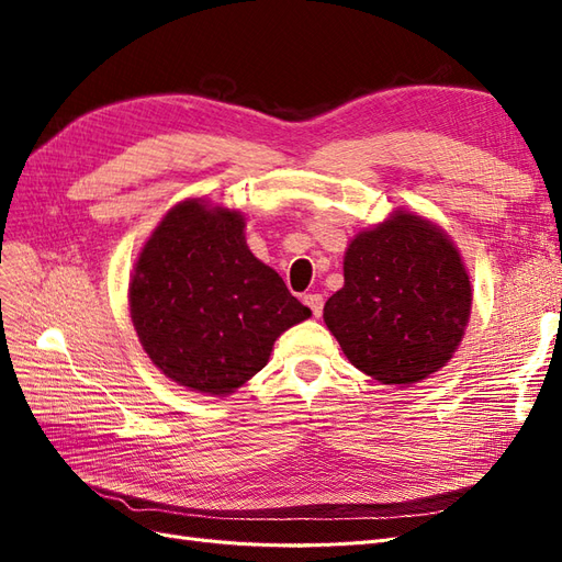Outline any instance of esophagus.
I'll return each instance as SVG.
<instances>
[{"mask_svg": "<svg viewBox=\"0 0 562 562\" xmlns=\"http://www.w3.org/2000/svg\"><path fill=\"white\" fill-rule=\"evenodd\" d=\"M304 304H307V307L312 310V314H314V316H321V314H323V297H321L318 293L304 295Z\"/></svg>", "mask_w": 562, "mask_h": 562, "instance_id": "obj_1", "label": "esophagus"}]
</instances>
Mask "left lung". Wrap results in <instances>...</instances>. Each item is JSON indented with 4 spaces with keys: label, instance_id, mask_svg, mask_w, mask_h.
<instances>
[{
    "label": "left lung",
    "instance_id": "8db88e82",
    "mask_svg": "<svg viewBox=\"0 0 562 562\" xmlns=\"http://www.w3.org/2000/svg\"><path fill=\"white\" fill-rule=\"evenodd\" d=\"M471 281L450 236L396 211L359 232L345 252V285L323 321L351 366L382 384L427 380L443 368L471 314Z\"/></svg>",
    "mask_w": 562,
    "mask_h": 562
}]
</instances>
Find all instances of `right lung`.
Here are the masks:
<instances>
[{
    "label": "right lung",
    "mask_w": 562,
    "mask_h": 562,
    "mask_svg": "<svg viewBox=\"0 0 562 562\" xmlns=\"http://www.w3.org/2000/svg\"><path fill=\"white\" fill-rule=\"evenodd\" d=\"M244 227L239 211L180 201L131 274V318L145 353L196 394H234L267 366L277 337L312 316L250 252Z\"/></svg>",
    "instance_id": "add662e5"
}]
</instances>
